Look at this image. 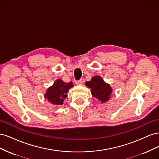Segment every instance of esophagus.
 <instances>
[{
	"label": "esophagus",
	"instance_id": "34e87169",
	"mask_svg": "<svg viewBox=\"0 0 159 159\" xmlns=\"http://www.w3.org/2000/svg\"><path fill=\"white\" fill-rule=\"evenodd\" d=\"M82 83H83L82 80H78V81H75V84H76L77 85H80L82 84Z\"/></svg>",
	"mask_w": 159,
	"mask_h": 159
}]
</instances>
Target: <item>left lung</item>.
<instances>
[{
	"mask_svg": "<svg viewBox=\"0 0 159 159\" xmlns=\"http://www.w3.org/2000/svg\"><path fill=\"white\" fill-rule=\"evenodd\" d=\"M85 85L91 88V93L93 97L98 99L102 103L107 102L110 99L113 92L112 88L101 76L93 77L89 81H86Z\"/></svg>",
	"mask_w": 159,
	"mask_h": 159,
	"instance_id": "left-lung-1",
	"label": "left lung"
}]
</instances>
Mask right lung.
<instances>
[{
  "mask_svg": "<svg viewBox=\"0 0 159 159\" xmlns=\"http://www.w3.org/2000/svg\"><path fill=\"white\" fill-rule=\"evenodd\" d=\"M74 87L71 81L65 83L61 79L56 80L54 84L47 89L44 98L48 102L54 105H61L64 103L69 89Z\"/></svg>",
  "mask_w": 159,
  "mask_h": 159,
  "instance_id": "add662e5",
  "label": "right lung"
}]
</instances>
